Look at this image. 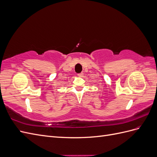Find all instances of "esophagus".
Masks as SVG:
<instances>
[{
  "instance_id": "34e87169",
  "label": "esophagus",
  "mask_w": 157,
  "mask_h": 157,
  "mask_svg": "<svg viewBox=\"0 0 157 157\" xmlns=\"http://www.w3.org/2000/svg\"><path fill=\"white\" fill-rule=\"evenodd\" d=\"M78 76L79 77H83V73H80V74H78Z\"/></svg>"
}]
</instances>
